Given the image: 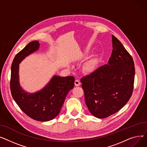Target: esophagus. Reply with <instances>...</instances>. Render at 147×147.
Wrapping results in <instances>:
<instances>
[{
    "mask_svg": "<svg viewBox=\"0 0 147 147\" xmlns=\"http://www.w3.org/2000/svg\"><path fill=\"white\" fill-rule=\"evenodd\" d=\"M80 84H81V82H80V81L79 80H76L75 81V85L76 86V87H78V86H80Z\"/></svg>",
    "mask_w": 147,
    "mask_h": 147,
    "instance_id": "obj_1",
    "label": "esophagus"
}]
</instances>
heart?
<instances>
[{"mask_svg":"<svg viewBox=\"0 0 147 147\" xmlns=\"http://www.w3.org/2000/svg\"><path fill=\"white\" fill-rule=\"evenodd\" d=\"M95 67V62L94 61H91L88 62L86 65V70L88 72H91L94 70Z\"/></svg>","mask_w":147,"mask_h":147,"instance_id":"obj_1","label":"heart"}]
</instances>
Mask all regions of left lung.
<instances>
[{
	"label": "left lung",
	"mask_w": 147,
	"mask_h": 147,
	"mask_svg": "<svg viewBox=\"0 0 147 147\" xmlns=\"http://www.w3.org/2000/svg\"><path fill=\"white\" fill-rule=\"evenodd\" d=\"M113 50L108 65L81 79L85 104L95 117L103 119L121 109L131 98L135 66L131 55L112 35Z\"/></svg>",
	"instance_id": "8db88e82"
}]
</instances>
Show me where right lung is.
I'll return each mask as SVG.
<instances>
[{
	"label": "right lung",
	"mask_w": 147,
	"mask_h": 147,
	"mask_svg": "<svg viewBox=\"0 0 147 147\" xmlns=\"http://www.w3.org/2000/svg\"><path fill=\"white\" fill-rule=\"evenodd\" d=\"M39 46L38 41H31L16 54L11 66L10 87L13 100L26 115L38 121L46 122L60 113L68 92L74 87L75 78L55 75L40 91L35 93L24 91L19 82V64Z\"/></svg>",
	"instance_id": "add662e5"
}]
</instances>
